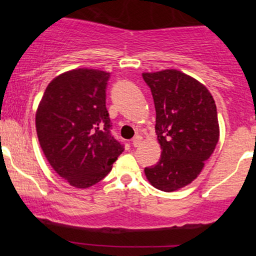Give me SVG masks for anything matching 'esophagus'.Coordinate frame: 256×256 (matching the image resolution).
<instances>
[{
  "instance_id": "obj_1",
  "label": "esophagus",
  "mask_w": 256,
  "mask_h": 256,
  "mask_svg": "<svg viewBox=\"0 0 256 256\" xmlns=\"http://www.w3.org/2000/svg\"><path fill=\"white\" fill-rule=\"evenodd\" d=\"M131 143H132V146H138L140 144V143H142V137H140V136L134 137V140H131Z\"/></svg>"
}]
</instances>
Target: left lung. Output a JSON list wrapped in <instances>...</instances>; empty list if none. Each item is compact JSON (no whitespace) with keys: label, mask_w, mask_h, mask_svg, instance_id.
<instances>
[{"label":"left lung","mask_w":256,"mask_h":256,"mask_svg":"<svg viewBox=\"0 0 256 256\" xmlns=\"http://www.w3.org/2000/svg\"><path fill=\"white\" fill-rule=\"evenodd\" d=\"M142 76L154 98L155 132L162 150L156 165L144 168L146 177L161 192H176L198 178L216 149V102L204 84L177 70Z\"/></svg>","instance_id":"left-lung-1"}]
</instances>
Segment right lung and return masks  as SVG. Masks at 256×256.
Masks as SVG:
<instances>
[{"mask_svg": "<svg viewBox=\"0 0 256 256\" xmlns=\"http://www.w3.org/2000/svg\"><path fill=\"white\" fill-rule=\"evenodd\" d=\"M110 73L78 68L54 78L36 112V130L46 160L70 185L98 183L124 152L110 134L106 108Z\"/></svg>", "mask_w": 256, "mask_h": 256, "instance_id": "obj_1", "label": "right lung"}]
</instances>
